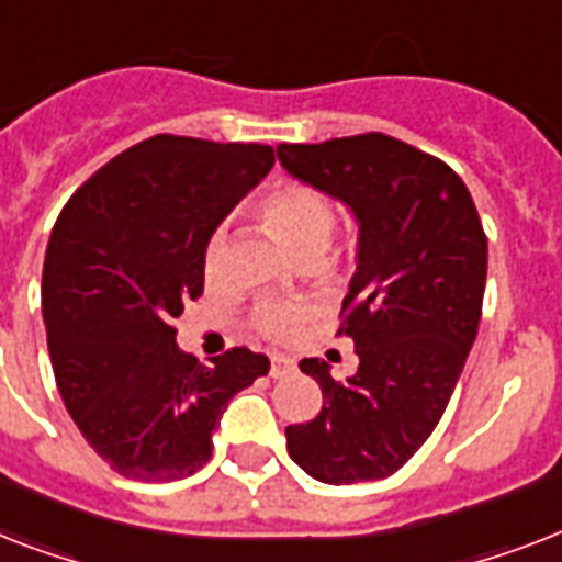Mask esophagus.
Segmentation results:
<instances>
[{
	"label": "esophagus",
	"mask_w": 562,
	"mask_h": 562,
	"mask_svg": "<svg viewBox=\"0 0 562 562\" xmlns=\"http://www.w3.org/2000/svg\"><path fill=\"white\" fill-rule=\"evenodd\" d=\"M289 372H294V360L291 358H282V355H273L271 358V378H285Z\"/></svg>",
	"instance_id": "1"
}]
</instances>
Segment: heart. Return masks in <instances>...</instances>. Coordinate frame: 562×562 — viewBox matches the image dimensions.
Returning <instances> with one entry per match:
<instances>
[{"label": "heart", "instance_id": "obj_1", "mask_svg": "<svg viewBox=\"0 0 562 562\" xmlns=\"http://www.w3.org/2000/svg\"><path fill=\"white\" fill-rule=\"evenodd\" d=\"M259 225L266 227L282 248L291 250L300 262H312L326 250L331 231L337 225L335 204L323 190L305 181H280L257 202ZM218 236H213L204 250V280L216 282ZM312 317L305 303H262L254 312V328L268 340H289L296 328Z\"/></svg>", "mask_w": 562, "mask_h": 562}]
</instances>
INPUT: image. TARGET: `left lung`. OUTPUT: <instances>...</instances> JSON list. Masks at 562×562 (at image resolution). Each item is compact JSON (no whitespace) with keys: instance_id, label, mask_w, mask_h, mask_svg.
I'll use <instances>...</instances> for the list:
<instances>
[{"instance_id":"8db88e82","label":"left lung","mask_w":562,"mask_h":562,"mask_svg":"<svg viewBox=\"0 0 562 562\" xmlns=\"http://www.w3.org/2000/svg\"><path fill=\"white\" fill-rule=\"evenodd\" d=\"M277 155L360 222L358 271L337 328L352 337L358 372L337 381L326 360H300L323 407L285 427L289 453L326 485L386 479L430 439L476 340L485 227L456 170L384 132L280 144Z\"/></svg>"}]
</instances>
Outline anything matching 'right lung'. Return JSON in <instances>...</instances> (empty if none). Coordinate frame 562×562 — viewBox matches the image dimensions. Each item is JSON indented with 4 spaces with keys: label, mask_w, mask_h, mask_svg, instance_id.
I'll list each match as a JSON object with an SVG mask.
<instances>
[{
    "label": "right lung",
    "mask_w": 562,
    "mask_h": 562,
    "mask_svg": "<svg viewBox=\"0 0 562 562\" xmlns=\"http://www.w3.org/2000/svg\"><path fill=\"white\" fill-rule=\"evenodd\" d=\"M271 167L268 144L153 135L59 210L43 266L48 355L77 430L121 476H193L227 401L271 369L245 346L204 367L172 326L202 296L216 225Z\"/></svg>",
    "instance_id": "1"
}]
</instances>
